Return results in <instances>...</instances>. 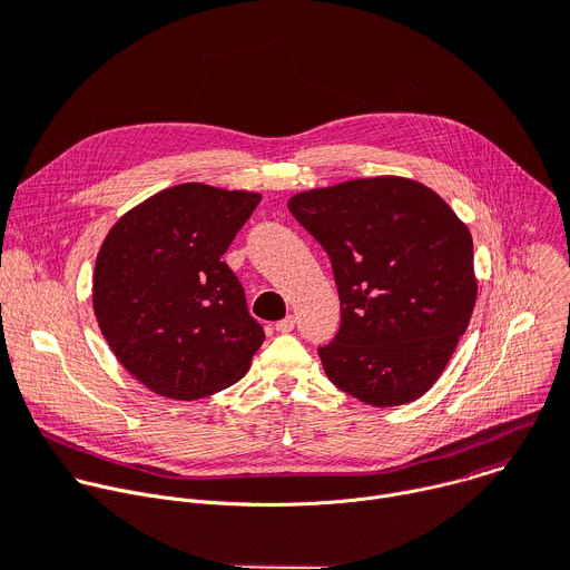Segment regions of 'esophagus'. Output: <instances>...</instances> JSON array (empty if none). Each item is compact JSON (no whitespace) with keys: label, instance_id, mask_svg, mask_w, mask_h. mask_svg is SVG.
Here are the masks:
<instances>
[{"label":"esophagus","instance_id":"obj_1","mask_svg":"<svg viewBox=\"0 0 570 570\" xmlns=\"http://www.w3.org/2000/svg\"><path fill=\"white\" fill-rule=\"evenodd\" d=\"M293 327H295V318H293V316H286L284 321L275 323V330H277V332H282V334H288V332H293Z\"/></svg>","mask_w":570,"mask_h":570}]
</instances>
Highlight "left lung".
<instances>
[{
  "label": "left lung",
  "instance_id": "1",
  "mask_svg": "<svg viewBox=\"0 0 570 570\" xmlns=\"http://www.w3.org/2000/svg\"><path fill=\"white\" fill-rule=\"evenodd\" d=\"M288 212L332 262L341 327L318 347L332 384L373 406L421 397L478 299L469 227L432 188L404 177L304 190Z\"/></svg>",
  "mask_w": 570,
  "mask_h": 570
}]
</instances>
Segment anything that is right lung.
<instances>
[{
    "label": "right lung",
    "mask_w": 570,
    "mask_h": 570,
    "mask_svg": "<svg viewBox=\"0 0 570 570\" xmlns=\"http://www.w3.org/2000/svg\"><path fill=\"white\" fill-rule=\"evenodd\" d=\"M258 202V193L179 184L134 206L101 243L95 318L149 391L199 400L247 373L266 334L223 254Z\"/></svg>",
    "instance_id": "add662e5"
}]
</instances>
